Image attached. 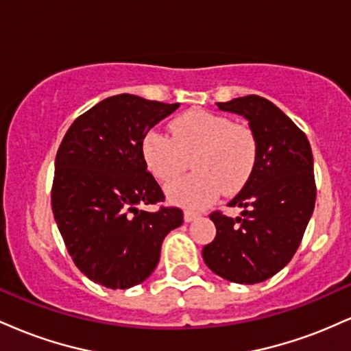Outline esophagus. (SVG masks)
I'll list each match as a JSON object with an SVG mask.
<instances>
[{"label":"esophagus","mask_w":351,"mask_h":351,"mask_svg":"<svg viewBox=\"0 0 351 351\" xmlns=\"http://www.w3.org/2000/svg\"><path fill=\"white\" fill-rule=\"evenodd\" d=\"M199 217L198 213H191V211H184V221L186 223H191V221H196Z\"/></svg>","instance_id":"esophagus-1"}]
</instances>
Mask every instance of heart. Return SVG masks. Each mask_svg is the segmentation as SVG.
<instances>
[{
  "mask_svg": "<svg viewBox=\"0 0 351 351\" xmlns=\"http://www.w3.org/2000/svg\"><path fill=\"white\" fill-rule=\"evenodd\" d=\"M171 135L152 130L143 138V158L153 175L171 181L193 158L196 173L168 184L171 203L203 209L221 191L236 193L244 186L256 165L257 145L244 125L204 110H189L173 120Z\"/></svg>",
  "mask_w": 351,
  "mask_h": 351,
  "instance_id": "heart-1",
  "label": "heart"
}]
</instances>
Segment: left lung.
<instances>
[{
  "label": "left lung",
  "mask_w": 351,
  "mask_h": 351,
  "mask_svg": "<svg viewBox=\"0 0 351 351\" xmlns=\"http://www.w3.org/2000/svg\"><path fill=\"white\" fill-rule=\"evenodd\" d=\"M217 108L244 117L254 134V170L229 206L236 219L213 213L216 237L203 247L213 272L236 284H259L291 263L313 208L312 148L304 132L279 107L259 95L219 102Z\"/></svg>",
  "instance_id": "1"
}]
</instances>
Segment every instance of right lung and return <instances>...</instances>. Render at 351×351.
Wrapping results in <instances>:
<instances>
[{"instance_id": "obj_1", "label": "right lung", "mask_w": 351, "mask_h": 351, "mask_svg": "<svg viewBox=\"0 0 351 351\" xmlns=\"http://www.w3.org/2000/svg\"><path fill=\"white\" fill-rule=\"evenodd\" d=\"M180 104L132 94L104 99L74 120L56 155L52 213L74 264L108 289L150 277L165 236L183 224L178 208L138 204L165 199L147 170L143 138Z\"/></svg>"}]
</instances>
